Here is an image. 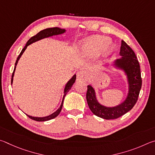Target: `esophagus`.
Returning a JSON list of instances; mask_svg holds the SVG:
<instances>
[{
  "instance_id": "34e87169",
  "label": "esophagus",
  "mask_w": 155,
  "mask_h": 155,
  "mask_svg": "<svg viewBox=\"0 0 155 155\" xmlns=\"http://www.w3.org/2000/svg\"><path fill=\"white\" fill-rule=\"evenodd\" d=\"M77 81L86 82L88 81V74L85 71L80 70L77 72Z\"/></svg>"
}]
</instances>
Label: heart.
I'll use <instances>...</instances> for the list:
<instances>
[{
	"label": "heart",
	"instance_id": "1",
	"mask_svg": "<svg viewBox=\"0 0 155 155\" xmlns=\"http://www.w3.org/2000/svg\"><path fill=\"white\" fill-rule=\"evenodd\" d=\"M112 49L111 42L106 37L102 36H93L88 38L83 42L81 50L86 56H93L101 50L104 54L110 52Z\"/></svg>",
	"mask_w": 155,
	"mask_h": 155
}]
</instances>
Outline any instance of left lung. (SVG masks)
Instances as JSON below:
<instances>
[{
	"mask_svg": "<svg viewBox=\"0 0 155 155\" xmlns=\"http://www.w3.org/2000/svg\"><path fill=\"white\" fill-rule=\"evenodd\" d=\"M120 56L121 57L115 59L111 66L114 69L123 71L126 76L128 90L123 101L115 106H106L99 101L93 86H88L86 93V101L91 112L106 120L118 118L131 110L136 104L142 87L139 62L134 51L124 41L121 43Z\"/></svg>",
	"mask_w": 155,
	"mask_h": 155,
	"instance_id": "1",
	"label": "left lung"
}]
</instances>
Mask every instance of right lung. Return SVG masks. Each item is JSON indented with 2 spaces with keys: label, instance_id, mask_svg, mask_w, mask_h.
Returning <instances> with one entry per match:
<instances>
[{
  "label": "right lung",
  "instance_id": "add662e5",
  "mask_svg": "<svg viewBox=\"0 0 155 155\" xmlns=\"http://www.w3.org/2000/svg\"><path fill=\"white\" fill-rule=\"evenodd\" d=\"M66 31H67L64 28H59V27H54V28H46V29L43 30V31H41L39 32H38V33L36 35H35V36L32 37L31 39H30L28 41H27L26 45L24 46V48L22 49V50L21 51L20 55L18 56V57L17 58V60H16L14 70H13V72L12 73V84H13V76H14V73H15V71L16 66H17L18 62L19 61V60H20V57L21 56V55H22L23 53L24 52V51L26 50V49L27 48V47H28L29 45H31V44H32V43H33L36 42V41H39L41 39H45V38L50 37H52V36H56V35H62V34L64 33V32H66ZM75 80H76V75L74 74L72 76V78H71V79L66 83V84H65L64 88L63 97H62V100L61 104V105H60V107H58V109L57 110L56 112H54V113L51 114L49 115V116H44V117H35V116H30V115L26 114L30 118L32 119V120H36V121H39V122L50 120H51V119H53L54 118H56V116L59 114L60 112H61V111L62 110V105H63L64 97H65V96H66V94H67L68 92L70 91V89L71 88L72 86L73 85V84H74L75 82Z\"/></svg>",
  "mask_w": 155,
  "mask_h": 155
}]
</instances>
